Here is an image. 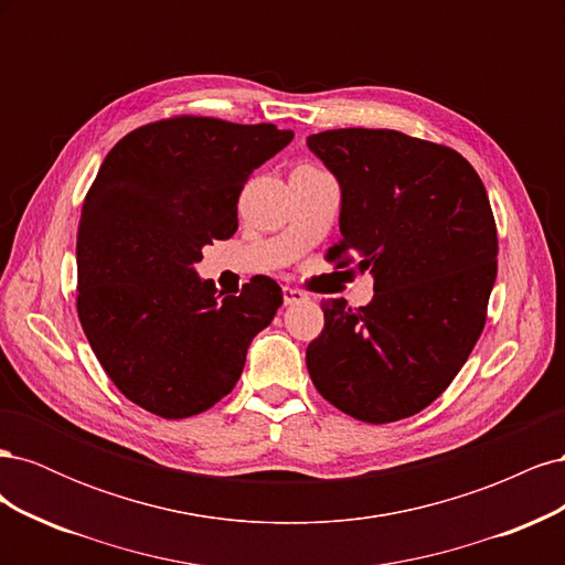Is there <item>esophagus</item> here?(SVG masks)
<instances>
[{
	"label": "esophagus",
	"instance_id": "1",
	"mask_svg": "<svg viewBox=\"0 0 565 565\" xmlns=\"http://www.w3.org/2000/svg\"><path fill=\"white\" fill-rule=\"evenodd\" d=\"M282 301H285V306L301 303V301H306V295L297 287H282Z\"/></svg>",
	"mask_w": 565,
	"mask_h": 565
}]
</instances>
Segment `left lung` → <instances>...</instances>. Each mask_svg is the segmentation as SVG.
Wrapping results in <instances>:
<instances>
[{
  "mask_svg": "<svg viewBox=\"0 0 565 565\" xmlns=\"http://www.w3.org/2000/svg\"><path fill=\"white\" fill-rule=\"evenodd\" d=\"M306 146L341 191L330 259L353 252L374 280L361 309L322 301L306 367L341 413L370 424L409 417L448 388L483 332L498 276L483 181L452 148L393 129H332Z\"/></svg>",
  "mask_w": 565,
  "mask_h": 565,
  "instance_id": "8db88e82",
  "label": "left lung"
}]
</instances>
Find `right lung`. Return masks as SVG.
Returning <instances> with one entry per match:
<instances>
[{"label": "right lung", "instance_id": "right-lung-1", "mask_svg": "<svg viewBox=\"0 0 565 565\" xmlns=\"http://www.w3.org/2000/svg\"><path fill=\"white\" fill-rule=\"evenodd\" d=\"M292 129L174 117L134 129L100 164L77 233V313L113 384L152 415L210 409L241 380L282 292L241 297L198 276L202 247L237 231V198Z\"/></svg>", "mask_w": 565, "mask_h": 565}]
</instances>
